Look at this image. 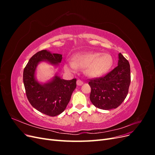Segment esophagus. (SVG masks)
<instances>
[{"label":"esophagus","instance_id":"34e87169","mask_svg":"<svg viewBox=\"0 0 155 155\" xmlns=\"http://www.w3.org/2000/svg\"><path fill=\"white\" fill-rule=\"evenodd\" d=\"M77 85L78 86H81L83 84V82L82 81H81V80H79V79H78V80L77 81Z\"/></svg>","mask_w":155,"mask_h":155}]
</instances>
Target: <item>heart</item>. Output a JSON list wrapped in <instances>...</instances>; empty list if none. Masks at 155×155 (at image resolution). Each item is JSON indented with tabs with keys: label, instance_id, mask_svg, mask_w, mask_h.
<instances>
[{
	"label": "heart",
	"instance_id": "obj_1",
	"mask_svg": "<svg viewBox=\"0 0 155 155\" xmlns=\"http://www.w3.org/2000/svg\"><path fill=\"white\" fill-rule=\"evenodd\" d=\"M112 56L100 51H89L74 55L73 61L68 60L64 64V70L69 72H75L78 68L84 69L88 77L96 78L106 74L113 66Z\"/></svg>",
	"mask_w": 155,
	"mask_h": 155
}]
</instances>
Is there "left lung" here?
<instances>
[{"mask_svg": "<svg viewBox=\"0 0 155 155\" xmlns=\"http://www.w3.org/2000/svg\"><path fill=\"white\" fill-rule=\"evenodd\" d=\"M130 83V64L124 55L118 54V66L105 76L91 79L90 100L99 109L110 110L120 106L125 99Z\"/></svg>", "mask_w": 155, "mask_h": 155, "instance_id": "left-lung-1", "label": "left lung"}]
</instances>
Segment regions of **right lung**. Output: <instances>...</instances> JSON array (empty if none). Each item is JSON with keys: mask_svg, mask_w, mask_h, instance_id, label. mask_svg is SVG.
Returning <instances> with one entry per match:
<instances>
[{"mask_svg": "<svg viewBox=\"0 0 155 155\" xmlns=\"http://www.w3.org/2000/svg\"><path fill=\"white\" fill-rule=\"evenodd\" d=\"M62 55L43 50L30 59L23 72V82L28 100L33 107L50 116H55L64 110L76 88V79L65 80L58 74L46 83L37 81L35 71L37 65L46 61L54 67L61 62Z\"/></svg>", "mask_w": 155, "mask_h": 155, "instance_id": "1", "label": "right lung"}]
</instances>
